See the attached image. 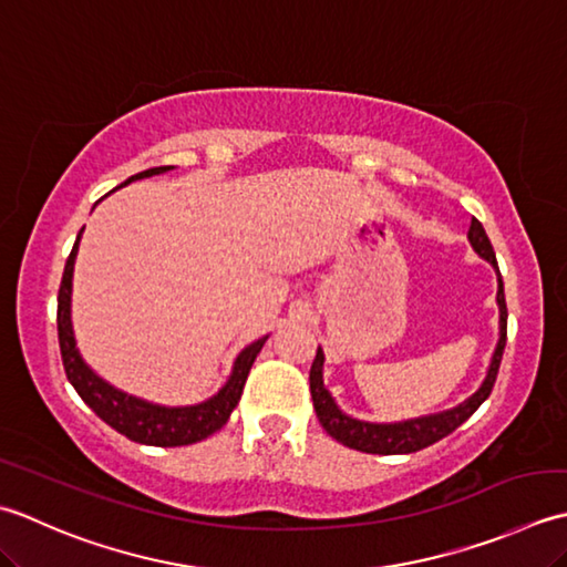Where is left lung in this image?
<instances>
[{
    "label": "left lung",
    "mask_w": 567,
    "mask_h": 567,
    "mask_svg": "<svg viewBox=\"0 0 567 567\" xmlns=\"http://www.w3.org/2000/svg\"><path fill=\"white\" fill-rule=\"evenodd\" d=\"M467 237L480 257L487 259L494 269H499L496 267L492 241H489L487 233H484L480 219L472 217ZM496 303H499V313H502L499 316V322H502L499 344H496V350H494L484 384L480 386L477 394H472L465 403H460L457 409L445 411V413H435V415H425V419L381 425V423L354 421V419H350V415H344L338 406H334L330 391L322 386V350L318 348L313 367H310V396H313V406H316L318 421L322 429H326L338 443L354 447V450H362V453H372V455H406V453H415V450H423L437 441H443L445 435H450L457 429V425L465 423L470 415L482 406V401L492 394L496 372H499L502 354L506 348V300H504L502 276H499V291H496Z\"/></svg>",
    "instance_id": "left-lung-1"
}]
</instances>
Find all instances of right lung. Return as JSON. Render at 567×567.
Masks as SVG:
<instances>
[{
  "label": "right lung",
  "instance_id": "obj_1",
  "mask_svg": "<svg viewBox=\"0 0 567 567\" xmlns=\"http://www.w3.org/2000/svg\"><path fill=\"white\" fill-rule=\"evenodd\" d=\"M168 168L171 166L148 168V171L136 173V176H132L124 183L156 176V173H164ZM78 241H80V235H78ZM78 241L71 251V257L65 261L61 288H58V342H61L65 377L78 391V396L83 399L102 421L112 425L114 431L142 445H156V447L193 445L223 429L229 419V413H233V409L237 406L241 389H245V381L249 377V369L254 360H257V354L264 348L267 338L251 342L249 348L241 350V354L235 362L233 377L227 379V384L219 389L217 396H213L205 403H198V406L166 409V406H154V403L122 394V391L110 386L107 381H102L95 372H92L75 348L73 326H71V288H73V264L78 254Z\"/></svg>",
  "mask_w": 567,
  "mask_h": 567
}]
</instances>
